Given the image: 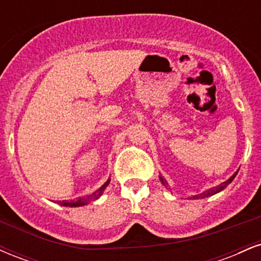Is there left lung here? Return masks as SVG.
Returning a JSON list of instances; mask_svg holds the SVG:
<instances>
[{
    "label": "left lung",
    "instance_id": "obj_1",
    "mask_svg": "<svg viewBox=\"0 0 261 261\" xmlns=\"http://www.w3.org/2000/svg\"><path fill=\"white\" fill-rule=\"evenodd\" d=\"M237 173H238V170H237V172L234 173V174H233L232 176H230V178L228 179V180L223 181L222 184H220V185H218V187H216V188H211V189H208V190L203 191V193H201V194H197V195H194L193 197H190V199H194V200H197V199H205V197L212 196V195H215V194L220 193V191H222L223 189L227 187V185H228V184H230V182H232L233 179L236 178ZM160 179H161L162 184H163V185H168V184H167V181H166V180H163V179H162V178H160Z\"/></svg>",
    "mask_w": 261,
    "mask_h": 261
}]
</instances>
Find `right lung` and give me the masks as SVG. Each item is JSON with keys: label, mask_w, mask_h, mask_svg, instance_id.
Here are the masks:
<instances>
[{"label": "right lung", "mask_w": 261, "mask_h": 261, "mask_svg": "<svg viewBox=\"0 0 261 261\" xmlns=\"http://www.w3.org/2000/svg\"><path fill=\"white\" fill-rule=\"evenodd\" d=\"M109 182H110V179H108V180L104 182V184L101 185L99 189H98V190H95L94 193L91 194V195L85 196V197H80V199H77L76 201H66V200H64V201H60V203H61L62 206H70V207H79V206L87 205L88 202L94 201V200H97L98 197H100L101 194H103V191L106 190V188L109 185Z\"/></svg>", "instance_id": "obj_1"}]
</instances>
